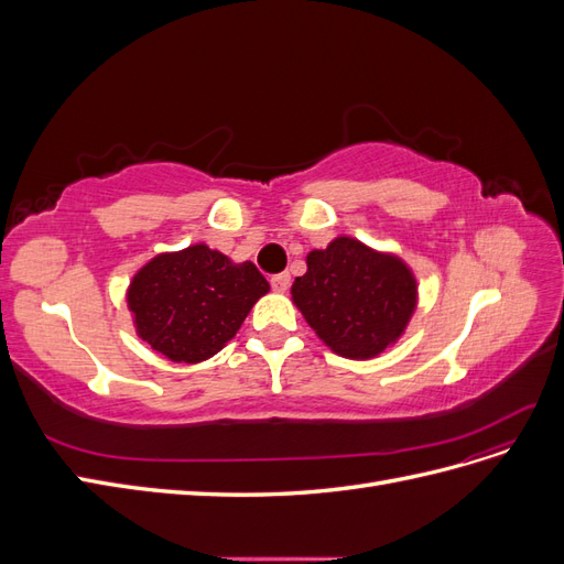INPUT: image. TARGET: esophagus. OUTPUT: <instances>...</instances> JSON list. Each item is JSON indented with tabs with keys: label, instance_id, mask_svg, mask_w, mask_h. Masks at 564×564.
<instances>
[{
	"label": "esophagus",
	"instance_id": "obj_1",
	"mask_svg": "<svg viewBox=\"0 0 564 564\" xmlns=\"http://www.w3.org/2000/svg\"><path fill=\"white\" fill-rule=\"evenodd\" d=\"M289 284H292V278H289V272H280V275H272L270 278V286L275 289V292H286Z\"/></svg>",
	"mask_w": 564,
	"mask_h": 564
}]
</instances>
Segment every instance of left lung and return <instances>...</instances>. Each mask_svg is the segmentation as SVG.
Instances as JSON below:
<instances>
[{
    "mask_svg": "<svg viewBox=\"0 0 564 564\" xmlns=\"http://www.w3.org/2000/svg\"><path fill=\"white\" fill-rule=\"evenodd\" d=\"M308 270L292 301L322 344L348 360H371L404 334L419 301L412 268L400 256L338 235L305 256Z\"/></svg>",
    "mask_w": 564,
    "mask_h": 564,
    "instance_id": "left-lung-1",
    "label": "left lung"
}]
</instances>
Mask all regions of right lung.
I'll return each instance as SVG.
<instances>
[{"label":"right lung","mask_w":564,"mask_h":564,"mask_svg":"<svg viewBox=\"0 0 564 564\" xmlns=\"http://www.w3.org/2000/svg\"><path fill=\"white\" fill-rule=\"evenodd\" d=\"M268 292V280L251 261L232 263L199 242L150 259L133 275L127 305L135 334L152 350L197 365L224 350Z\"/></svg>","instance_id":"obj_1"}]
</instances>
